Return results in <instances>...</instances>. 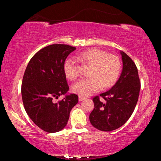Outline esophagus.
Wrapping results in <instances>:
<instances>
[{"instance_id":"esophagus-1","label":"esophagus","mask_w":161,"mask_h":161,"mask_svg":"<svg viewBox=\"0 0 161 161\" xmlns=\"http://www.w3.org/2000/svg\"><path fill=\"white\" fill-rule=\"evenodd\" d=\"M84 99H85V97H81V96L79 97V101H80V102H81V101H83Z\"/></svg>"}]
</instances>
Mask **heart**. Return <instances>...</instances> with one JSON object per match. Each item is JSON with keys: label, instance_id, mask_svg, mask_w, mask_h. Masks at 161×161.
<instances>
[{"label": "heart", "instance_id": "obj_1", "mask_svg": "<svg viewBox=\"0 0 161 161\" xmlns=\"http://www.w3.org/2000/svg\"><path fill=\"white\" fill-rule=\"evenodd\" d=\"M82 64L90 67L89 78L78 81L72 86V91L81 97L90 96L102 88L113 86L118 80L121 62L116 56L108 54L99 49H91L75 57ZM64 75L70 80H75L79 75L78 65L74 58H69L64 64Z\"/></svg>", "mask_w": 161, "mask_h": 161}]
</instances>
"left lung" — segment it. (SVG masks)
<instances>
[{"instance_id":"1","label":"left lung","mask_w":161,"mask_h":161,"mask_svg":"<svg viewBox=\"0 0 161 161\" xmlns=\"http://www.w3.org/2000/svg\"><path fill=\"white\" fill-rule=\"evenodd\" d=\"M123 69L118 81L109 90L93 98L94 108L89 115V121L94 128L103 131L119 129L126 123L137 103L141 89L138 69L133 61L123 51Z\"/></svg>"}]
</instances>
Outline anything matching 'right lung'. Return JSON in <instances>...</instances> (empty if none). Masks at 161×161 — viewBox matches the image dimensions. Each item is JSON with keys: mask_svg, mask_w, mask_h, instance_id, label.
Wrapping results in <instances>:
<instances>
[{"mask_svg": "<svg viewBox=\"0 0 161 161\" xmlns=\"http://www.w3.org/2000/svg\"><path fill=\"white\" fill-rule=\"evenodd\" d=\"M76 47L54 44L42 48L27 66L21 86L24 108L35 125L48 133L66 126L70 111L78 103V96L66 94L58 103L52 102L69 91L64 72L65 59Z\"/></svg>", "mask_w": 161, "mask_h": 161, "instance_id": "1", "label": "right lung"}]
</instances>
